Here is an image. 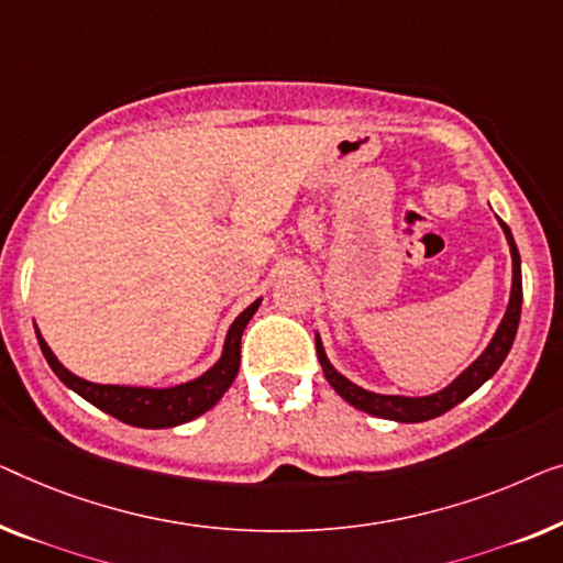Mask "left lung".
<instances>
[{
	"instance_id": "left-lung-1",
	"label": "left lung",
	"mask_w": 563,
	"mask_h": 563,
	"mask_svg": "<svg viewBox=\"0 0 563 563\" xmlns=\"http://www.w3.org/2000/svg\"><path fill=\"white\" fill-rule=\"evenodd\" d=\"M503 232L508 236L510 244V255H512V290H510V303L508 311H505L500 327H497L493 342L485 352L479 354L477 362H472L462 375H459L454 383L443 390L426 395V398H402V395H377L369 390H362L354 383H350L344 375L331 367V362L327 360V352H323L321 339L316 336V354H319V362L323 367V375H327L329 385L342 395L346 402H352L354 408L364 410V413L377 416V418H387V421H398V423H421V421H431V418L443 416L446 410H451L459 402L470 398V395L487 383L489 377L500 369V364L508 357L512 342H516L518 334V323H520V303H522V280H520V255L516 247V240H512L510 229L505 221L500 219Z\"/></svg>"
}]
</instances>
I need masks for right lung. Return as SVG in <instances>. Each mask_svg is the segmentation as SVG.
Returning <instances> with one entry per match:
<instances>
[{"instance_id": "1", "label": "right lung", "mask_w": 563, "mask_h": 563, "mask_svg": "<svg viewBox=\"0 0 563 563\" xmlns=\"http://www.w3.org/2000/svg\"><path fill=\"white\" fill-rule=\"evenodd\" d=\"M257 306L260 300H255V303L247 306L240 316H236V321L229 327L221 360L213 364L209 372H203L201 377L191 379V383L163 387V390H155V387L97 385L89 383V379L76 377L74 372H68L58 360H55V354L51 352V346L45 344L41 331H35V334L47 364H51V369L60 377V383L81 395L84 400H89L91 406H97L109 416L120 418L122 423L137 426V429H173V426L194 421V418L206 413L211 406H217L221 395H224L229 390V385L234 383L236 372H240L242 331L250 323L252 316H255Z\"/></svg>"}]
</instances>
